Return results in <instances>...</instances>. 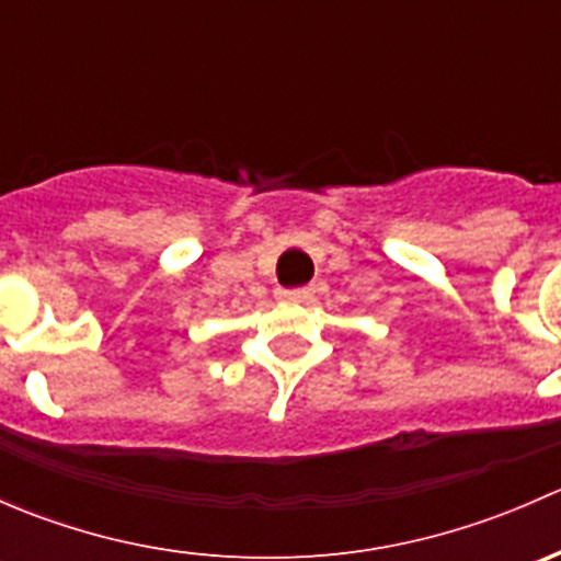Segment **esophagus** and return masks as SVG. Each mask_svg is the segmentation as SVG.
Masks as SVG:
<instances>
[{"mask_svg": "<svg viewBox=\"0 0 561 561\" xmlns=\"http://www.w3.org/2000/svg\"><path fill=\"white\" fill-rule=\"evenodd\" d=\"M276 296H279L282 301L301 304V301H309V298H312V290H309V287H301V290H276Z\"/></svg>", "mask_w": 561, "mask_h": 561, "instance_id": "esophagus-1", "label": "esophagus"}]
</instances>
